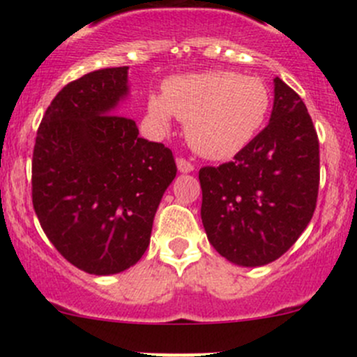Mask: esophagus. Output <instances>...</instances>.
I'll return each instance as SVG.
<instances>
[{
  "mask_svg": "<svg viewBox=\"0 0 357 357\" xmlns=\"http://www.w3.org/2000/svg\"><path fill=\"white\" fill-rule=\"evenodd\" d=\"M176 165H178V171L183 172V174H188V172H193V164H190L188 160H185V158H178L176 160Z\"/></svg>",
  "mask_w": 357,
  "mask_h": 357,
  "instance_id": "obj_1",
  "label": "esophagus"
}]
</instances>
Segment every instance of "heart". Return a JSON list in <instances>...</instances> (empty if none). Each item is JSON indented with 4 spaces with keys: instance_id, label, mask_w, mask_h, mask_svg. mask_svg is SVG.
Instances as JSON below:
<instances>
[{
    "instance_id": "obj_1",
    "label": "heart",
    "mask_w": 357,
    "mask_h": 357,
    "mask_svg": "<svg viewBox=\"0 0 357 357\" xmlns=\"http://www.w3.org/2000/svg\"><path fill=\"white\" fill-rule=\"evenodd\" d=\"M269 89L261 79L229 70L174 75L164 95L149 96V114L160 129L172 117L186 122V139L202 157L229 158L243 150L264 126Z\"/></svg>"
}]
</instances>
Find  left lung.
I'll return each mask as SVG.
<instances>
[{
    "label": "left lung",
    "instance_id": "8db88e82",
    "mask_svg": "<svg viewBox=\"0 0 357 357\" xmlns=\"http://www.w3.org/2000/svg\"><path fill=\"white\" fill-rule=\"evenodd\" d=\"M269 124L219 167H202V222L211 245L243 268L282 257L311 221L319 143L301 96L275 77Z\"/></svg>",
    "mask_w": 357,
    "mask_h": 357
}]
</instances>
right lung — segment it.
I'll return each mask as SVG.
<instances>
[{"label":"right lung","mask_w":357,"mask_h":357,"mask_svg":"<svg viewBox=\"0 0 357 357\" xmlns=\"http://www.w3.org/2000/svg\"><path fill=\"white\" fill-rule=\"evenodd\" d=\"M129 67L89 72L53 98L32 153V204L70 264L115 275L142 259L155 212L176 178L172 152L119 115Z\"/></svg>","instance_id":"right-lung-1"}]
</instances>
